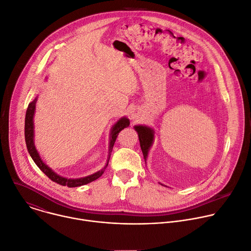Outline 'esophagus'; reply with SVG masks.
Segmentation results:
<instances>
[{
    "label": "esophagus",
    "mask_w": 251,
    "mask_h": 251,
    "mask_svg": "<svg viewBox=\"0 0 251 251\" xmlns=\"http://www.w3.org/2000/svg\"><path fill=\"white\" fill-rule=\"evenodd\" d=\"M130 117H131V119H133V120H140V119H141V115H140V113H138L137 110L131 111Z\"/></svg>",
    "instance_id": "obj_1"
}]
</instances>
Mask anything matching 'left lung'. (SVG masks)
Segmentation results:
<instances>
[{"label":"left lung","instance_id":"obj_1","mask_svg":"<svg viewBox=\"0 0 251 251\" xmlns=\"http://www.w3.org/2000/svg\"><path fill=\"white\" fill-rule=\"evenodd\" d=\"M135 130L137 131L138 138H140V143H141V148L144 153L145 159L148 157V152L152 144L153 140V130L148 126H134Z\"/></svg>","mask_w":251,"mask_h":251}]
</instances>
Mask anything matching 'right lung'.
Instances as JSON below:
<instances>
[{"label": "right lung", "instance_id": "add662e5", "mask_svg": "<svg viewBox=\"0 0 251 251\" xmlns=\"http://www.w3.org/2000/svg\"><path fill=\"white\" fill-rule=\"evenodd\" d=\"M36 101L37 99H35L32 102L29 103L26 108V113H25V145H26V149L29 151V153L31 154L33 160L36 162V164L39 166V169L52 181L57 182L61 185H67L68 187H75V186H80L83 184H87L89 182H92L96 179H98L99 177H100L105 170V166H107L108 164V160L107 159V163L104 166V169L86 177L82 178H77V179H68V178H64L58 175H55L50 168H48V165H46L43 160L40 158V155L35 148L34 145V124H33V118H34V113H35V107H36ZM129 126V121L126 118L121 119L111 129V134H110V142H109V155L108 157H110V152L113 151L114 145L116 143L117 137L120 133L121 130H123L125 127H127Z\"/></svg>", "mask_w": 251, "mask_h": 251}]
</instances>
